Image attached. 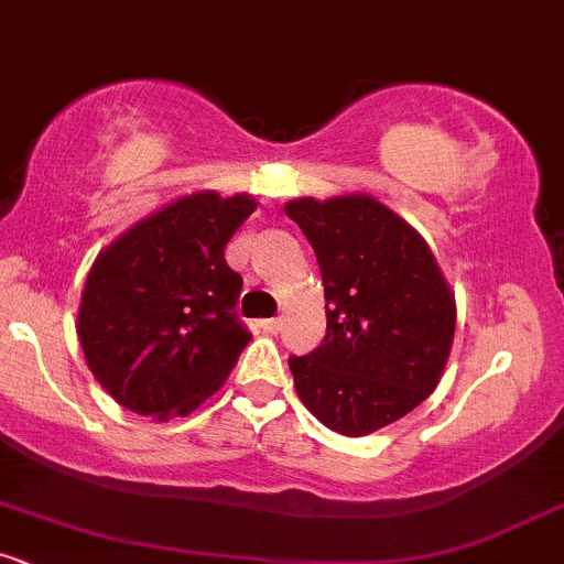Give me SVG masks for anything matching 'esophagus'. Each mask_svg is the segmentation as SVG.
I'll return each instance as SVG.
<instances>
[{
  "mask_svg": "<svg viewBox=\"0 0 564 564\" xmlns=\"http://www.w3.org/2000/svg\"><path fill=\"white\" fill-rule=\"evenodd\" d=\"M258 328L263 333H269V336H274V333L282 330V319L280 317H269V319H260Z\"/></svg>",
  "mask_w": 564,
  "mask_h": 564,
  "instance_id": "34e87169",
  "label": "esophagus"
}]
</instances>
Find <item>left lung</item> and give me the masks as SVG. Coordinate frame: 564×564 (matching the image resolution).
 I'll return each instance as SVG.
<instances>
[{"instance_id": "left-lung-1", "label": "left lung", "mask_w": 564, "mask_h": 564, "mask_svg": "<svg viewBox=\"0 0 564 564\" xmlns=\"http://www.w3.org/2000/svg\"><path fill=\"white\" fill-rule=\"evenodd\" d=\"M284 215L317 256L323 344L290 357L295 392L325 427L368 435L438 387L454 341V293L427 241L366 193L295 198Z\"/></svg>"}]
</instances>
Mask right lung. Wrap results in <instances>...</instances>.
<instances>
[{"label": "right lung", "mask_w": 564, "mask_h": 564, "mask_svg": "<svg viewBox=\"0 0 564 564\" xmlns=\"http://www.w3.org/2000/svg\"><path fill=\"white\" fill-rule=\"evenodd\" d=\"M258 202L193 193L99 252L77 312L96 381L134 414L169 420L220 390L252 333L236 317L241 276L226 245Z\"/></svg>", "instance_id": "add662e5"}]
</instances>
